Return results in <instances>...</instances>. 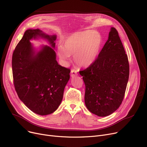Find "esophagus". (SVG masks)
Segmentation results:
<instances>
[{"mask_svg":"<svg viewBox=\"0 0 147 147\" xmlns=\"http://www.w3.org/2000/svg\"><path fill=\"white\" fill-rule=\"evenodd\" d=\"M77 75H78V71H77L76 69H72L71 71V76L72 77V78H73V77H74Z\"/></svg>","mask_w":147,"mask_h":147,"instance_id":"obj_1","label":"esophagus"}]
</instances>
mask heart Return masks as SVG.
<instances>
[{
  "instance_id": "1",
  "label": "heart",
  "mask_w": 147,
  "mask_h": 147,
  "mask_svg": "<svg viewBox=\"0 0 147 147\" xmlns=\"http://www.w3.org/2000/svg\"><path fill=\"white\" fill-rule=\"evenodd\" d=\"M102 37L92 30L73 34L64 40L63 46L59 45L57 52L60 59L64 63L74 55L76 64L88 67L96 60L102 45Z\"/></svg>"
}]
</instances>
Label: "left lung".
Instances as JSON below:
<instances>
[{"label":"left lung","mask_w":147,"mask_h":147,"mask_svg":"<svg viewBox=\"0 0 147 147\" xmlns=\"http://www.w3.org/2000/svg\"><path fill=\"white\" fill-rule=\"evenodd\" d=\"M79 73L85 84L84 102L90 112L105 117L119 109L125 94L129 64L116 29L111 28L98 57Z\"/></svg>","instance_id":"8db88e82"}]
</instances>
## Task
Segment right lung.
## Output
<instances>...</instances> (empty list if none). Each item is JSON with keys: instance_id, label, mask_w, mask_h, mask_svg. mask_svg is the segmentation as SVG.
<instances>
[{"instance_id": "right-lung-1", "label": "right lung", "mask_w": 147, "mask_h": 147, "mask_svg": "<svg viewBox=\"0 0 147 147\" xmlns=\"http://www.w3.org/2000/svg\"><path fill=\"white\" fill-rule=\"evenodd\" d=\"M42 38L51 47L45 45L38 52L29 40ZM56 35L49 36L39 29L26 30L12 55L13 84L21 101L33 112L48 115L58 108L69 79V68L56 60Z\"/></svg>"}]
</instances>
